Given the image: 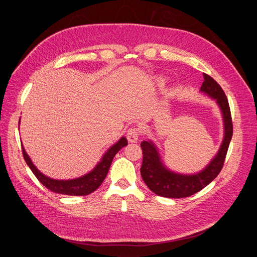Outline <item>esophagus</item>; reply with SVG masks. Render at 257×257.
Instances as JSON below:
<instances>
[{"label":"esophagus","mask_w":257,"mask_h":257,"mask_svg":"<svg viewBox=\"0 0 257 257\" xmlns=\"http://www.w3.org/2000/svg\"><path fill=\"white\" fill-rule=\"evenodd\" d=\"M139 130H138V128H136V127H131V128H129L128 129V131H127V135H126V137H127V139H128V141L129 142H136L137 140H138V138H139Z\"/></svg>","instance_id":"34e87169"}]
</instances>
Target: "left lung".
I'll return each mask as SVG.
<instances>
[{
	"label": "left lung",
	"mask_w": 257,
	"mask_h": 257,
	"mask_svg": "<svg viewBox=\"0 0 257 257\" xmlns=\"http://www.w3.org/2000/svg\"><path fill=\"white\" fill-rule=\"evenodd\" d=\"M203 83L200 91L214 98L222 111L224 118L225 135L223 143L216 156L205 169L194 175H182L168 170L161 161L157 146L153 141H142L143 160L140 169L141 177L148 187L157 195L168 198L188 197L203 189L221 172L229 144L233 135V123L227 96L212 77L203 74Z\"/></svg>",
	"instance_id": "obj_1"
}]
</instances>
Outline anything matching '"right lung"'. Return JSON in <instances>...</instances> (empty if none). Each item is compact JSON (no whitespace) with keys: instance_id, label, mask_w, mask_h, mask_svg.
Instances as JSON below:
<instances>
[{"instance_id":"add662e5","label":"right lung","mask_w":257,"mask_h":257,"mask_svg":"<svg viewBox=\"0 0 257 257\" xmlns=\"http://www.w3.org/2000/svg\"><path fill=\"white\" fill-rule=\"evenodd\" d=\"M127 144H128L127 139L125 137H122L116 144L111 146V148L106 151V153L103 155L100 162L96 165V167L91 172H89L88 174L82 177L72 179V180H55L45 176L32 164L30 158L28 157V155L26 154L23 148V145H22V154L26 164L28 165V167L30 168L34 176L38 178V180L49 190L59 194L83 196V195H88L92 193L100 186L104 178L106 177V174L108 172L109 167H111L114 157Z\"/></svg>"}]
</instances>
